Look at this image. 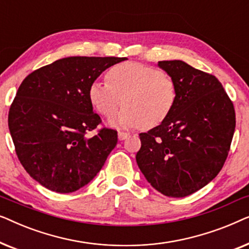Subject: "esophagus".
<instances>
[{
	"label": "esophagus",
	"instance_id": "esophagus-1",
	"mask_svg": "<svg viewBox=\"0 0 249 249\" xmlns=\"http://www.w3.org/2000/svg\"><path fill=\"white\" fill-rule=\"evenodd\" d=\"M129 136V134L128 132H125V131H122V130H119V132H118V137H119V139H120V141H124V139H125Z\"/></svg>",
	"mask_w": 249,
	"mask_h": 249
}]
</instances>
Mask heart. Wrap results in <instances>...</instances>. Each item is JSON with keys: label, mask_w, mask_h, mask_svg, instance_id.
Here are the masks:
<instances>
[{"label": "heart", "mask_w": 249, "mask_h": 249, "mask_svg": "<svg viewBox=\"0 0 249 249\" xmlns=\"http://www.w3.org/2000/svg\"><path fill=\"white\" fill-rule=\"evenodd\" d=\"M91 107L105 118L125 128H154L171 114L178 100V86L169 73L137 62L115 64L107 81H94L88 89Z\"/></svg>", "instance_id": "b5f03b06"}]
</instances>
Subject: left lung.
<instances>
[{"instance_id":"left-lung-1","label":"left lung","mask_w":249,"mask_h":249,"mask_svg":"<svg viewBox=\"0 0 249 249\" xmlns=\"http://www.w3.org/2000/svg\"><path fill=\"white\" fill-rule=\"evenodd\" d=\"M178 86L176 107L164 122L139 134L137 164L156 190L169 197L192 195L215 178L230 151L236 113L213 74L180 60L160 61Z\"/></svg>"}]
</instances>
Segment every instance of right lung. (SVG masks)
<instances>
[{
  "instance_id": "add662e5",
  "label": "right lung",
  "mask_w": 249,
  "mask_h": 249,
  "mask_svg": "<svg viewBox=\"0 0 249 249\" xmlns=\"http://www.w3.org/2000/svg\"><path fill=\"white\" fill-rule=\"evenodd\" d=\"M115 56H70L27 76L9 110V130L20 163L47 189L72 193L87 185L118 142L101 128L88 89ZM93 135H91V134Z\"/></svg>"
}]
</instances>
